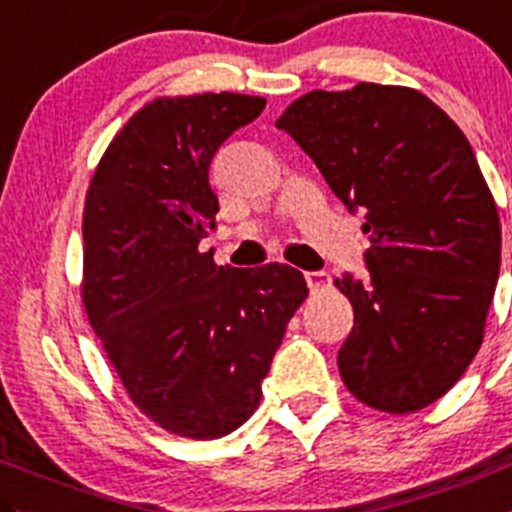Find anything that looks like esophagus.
Listing matches in <instances>:
<instances>
[{
	"label": "esophagus",
	"instance_id": "esophagus-1",
	"mask_svg": "<svg viewBox=\"0 0 512 512\" xmlns=\"http://www.w3.org/2000/svg\"><path fill=\"white\" fill-rule=\"evenodd\" d=\"M304 279H306V286H309V291H319L324 289V286L332 284V276L326 274V271H306Z\"/></svg>",
	"mask_w": 512,
	"mask_h": 512
}]
</instances>
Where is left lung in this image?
<instances>
[{
  "label": "left lung",
  "instance_id": "8db88e82",
  "mask_svg": "<svg viewBox=\"0 0 512 512\" xmlns=\"http://www.w3.org/2000/svg\"><path fill=\"white\" fill-rule=\"evenodd\" d=\"M276 128L367 221V276L337 279L354 306L344 384L392 415L432 405L478 354L500 274L498 208L470 143L430 97L374 82L309 92Z\"/></svg>",
  "mask_w": 512,
  "mask_h": 512
}]
</instances>
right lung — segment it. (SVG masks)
I'll return each mask as SVG.
<instances>
[{
  "mask_svg": "<svg viewBox=\"0 0 512 512\" xmlns=\"http://www.w3.org/2000/svg\"><path fill=\"white\" fill-rule=\"evenodd\" d=\"M264 97H158L102 155L82 216L87 319L145 417L216 440L259 407L286 324L309 296L301 271L216 266L198 243L216 228V150Z\"/></svg>",
  "mask_w": 512,
  "mask_h": 512,
  "instance_id": "1",
  "label": "right lung"
}]
</instances>
